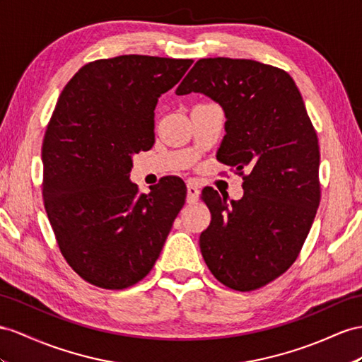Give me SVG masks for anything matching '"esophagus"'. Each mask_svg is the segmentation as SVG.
Masks as SVG:
<instances>
[{"label": "esophagus", "mask_w": 362, "mask_h": 362, "mask_svg": "<svg viewBox=\"0 0 362 362\" xmlns=\"http://www.w3.org/2000/svg\"><path fill=\"white\" fill-rule=\"evenodd\" d=\"M187 192H188V196H187L188 203H196L199 200V188L196 187V183L188 182L187 183Z\"/></svg>", "instance_id": "esophagus-1"}]
</instances>
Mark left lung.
<instances>
[{"instance_id": "1", "label": "left lung", "mask_w": 362, "mask_h": 362, "mask_svg": "<svg viewBox=\"0 0 362 362\" xmlns=\"http://www.w3.org/2000/svg\"><path fill=\"white\" fill-rule=\"evenodd\" d=\"M203 93L223 107L218 162L242 175L240 200L205 188L211 223L200 251L217 280L249 292L284 274L300 255L321 199L318 136L287 71L254 59H199L177 95ZM246 169L248 173H245Z\"/></svg>"}]
</instances>
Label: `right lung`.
Segmentation results:
<instances>
[{
  "label": "right lung",
  "instance_id": "1",
  "mask_svg": "<svg viewBox=\"0 0 362 362\" xmlns=\"http://www.w3.org/2000/svg\"><path fill=\"white\" fill-rule=\"evenodd\" d=\"M192 59L145 54L86 64L64 87L42 141V200L62 257L82 280L125 289L153 269L187 199L179 177L150 194L132 156L154 144V108Z\"/></svg>",
  "mask_w": 362,
  "mask_h": 362
}]
</instances>
